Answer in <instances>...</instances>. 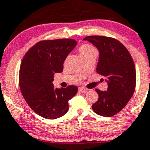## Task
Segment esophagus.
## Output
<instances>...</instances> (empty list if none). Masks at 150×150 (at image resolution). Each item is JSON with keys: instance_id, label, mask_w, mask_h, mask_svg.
<instances>
[{"instance_id": "obj_1", "label": "esophagus", "mask_w": 150, "mask_h": 150, "mask_svg": "<svg viewBox=\"0 0 150 150\" xmlns=\"http://www.w3.org/2000/svg\"><path fill=\"white\" fill-rule=\"evenodd\" d=\"M79 91L80 93H85V92L87 91V89L84 88V87H80L79 88Z\"/></svg>"}]
</instances>
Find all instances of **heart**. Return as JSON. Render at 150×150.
Segmentation results:
<instances>
[{"label":"heart","instance_id":"obj_1","mask_svg":"<svg viewBox=\"0 0 150 150\" xmlns=\"http://www.w3.org/2000/svg\"><path fill=\"white\" fill-rule=\"evenodd\" d=\"M95 50L92 46L89 45V44H83L79 48V53L80 54H84L86 52H88L91 51V50Z\"/></svg>","mask_w":150,"mask_h":150}]
</instances>
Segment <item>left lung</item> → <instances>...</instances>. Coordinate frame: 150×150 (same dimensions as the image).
<instances>
[{"label":"left lung","instance_id":"obj_1","mask_svg":"<svg viewBox=\"0 0 150 150\" xmlns=\"http://www.w3.org/2000/svg\"><path fill=\"white\" fill-rule=\"evenodd\" d=\"M83 40L93 44L99 51L96 71L106 77V91L96 89L98 100L92 106L95 113L112 117L127 105L134 93L136 68L128 50L118 40L102 35H90Z\"/></svg>","mask_w":150,"mask_h":150}]
</instances>
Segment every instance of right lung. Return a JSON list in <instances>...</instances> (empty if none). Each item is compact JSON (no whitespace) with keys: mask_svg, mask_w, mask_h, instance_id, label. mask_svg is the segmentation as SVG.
Segmentation results:
<instances>
[{"mask_svg":"<svg viewBox=\"0 0 150 150\" xmlns=\"http://www.w3.org/2000/svg\"><path fill=\"white\" fill-rule=\"evenodd\" d=\"M77 42L71 38L44 40L36 43L25 54L19 74L20 90L30 107L39 116L54 120L69 111V100L78 88H54L55 73L63 71V63Z\"/></svg>","mask_w":150,"mask_h":150,"instance_id":"add662e5","label":"right lung"}]
</instances>
